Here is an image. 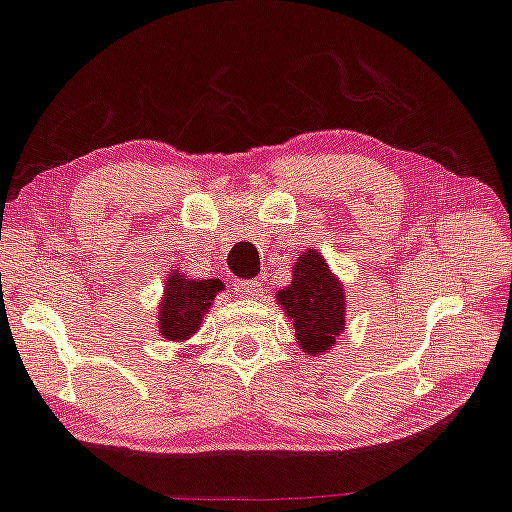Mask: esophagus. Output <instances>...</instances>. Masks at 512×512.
I'll return each instance as SVG.
<instances>
[{
    "label": "esophagus",
    "instance_id": "34e87169",
    "mask_svg": "<svg viewBox=\"0 0 512 512\" xmlns=\"http://www.w3.org/2000/svg\"><path fill=\"white\" fill-rule=\"evenodd\" d=\"M234 292L241 296V299H255L262 292V285L257 280H234Z\"/></svg>",
    "mask_w": 512,
    "mask_h": 512
}]
</instances>
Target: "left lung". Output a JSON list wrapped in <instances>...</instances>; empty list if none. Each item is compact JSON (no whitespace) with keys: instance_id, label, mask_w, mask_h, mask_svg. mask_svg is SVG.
I'll use <instances>...</instances> for the list:
<instances>
[{"instance_id":"1","label":"left lung","mask_w":512,"mask_h":512,"mask_svg":"<svg viewBox=\"0 0 512 512\" xmlns=\"http://www.w3.org/2000/svg\"><path fill=\"white\" fill-rule=\"evenodd\" d=\"M292 273V285L280 289L278 303L292 319L301 352L319 356L345 331V289L312 248L296 259Z\"/></svg>"}]
</instances>
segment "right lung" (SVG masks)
<instances>
[{"mask_svg": "<svg viewBox=\"0 0 512 512\" xmlns=\"http://www.w3.org/2000/svg\"><path fill=\"white\" fill-rule=\"evenodd\" d=\"M225 285L218 278L190 280L174 271L165 280V294L160 299L158 329L165 340L183 342L200 329L213 299L223 292Z\"/></svg>", "mask_w": 512, "mask_h": 512, "instance_id": "obj_1", "label": "right lung"}]
</instances>
